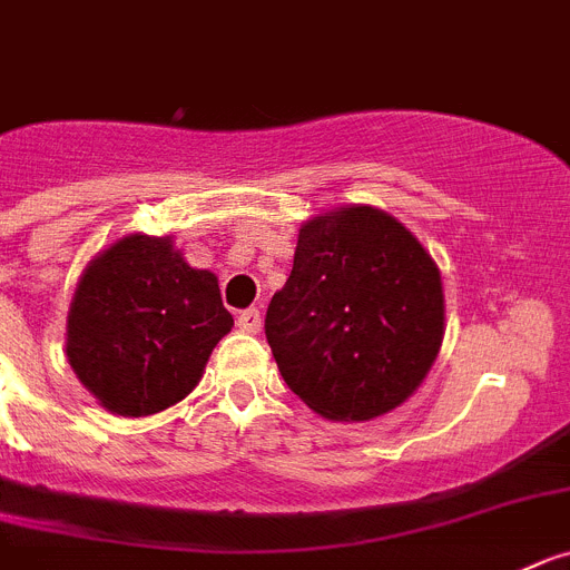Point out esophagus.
<instances>
[{
  "instance_id": "esophagus-1",
  "label": "esophagus",
  "mask_w": 570,
  "mask_h": 570,
  "mask_svg": "<svg viewBox=\"0 0 570 570\" xmlns=\"http://www.w3.org/2000/svg\"><path fill=\"white\" fill-rule=\"evenodd\" d=\"M237 325L243 327L245 333H259V327H263V313H259L257 307H248V311H243L237 316Z\"/></svg>"
}]
</instances>
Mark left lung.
Returning <instances> with one entry per match:
<instances>
[{
	"mask_svg": "<svg viewBox=\"0 0 570 570\" xmlns=\"http://www.w3.org/2000/svg\"><path fill=\"white\" fill-rule=\"evenodd\" d=\"M282 379L333 421L404 404L443 338L435 263L395 217L353 206L305 223L294 271L265 313Z\"/></svg>",
	"mask_w": 570,
	"mask_h": 570,
	"instance_id": "8db88e82",
	"label": "left lung"
}]
</instances>
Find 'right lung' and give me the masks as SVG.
<instances>
[{
    "mask_svg": "<svg viewBox=\"0 0 570 570\" xmlns=\"http://www.w3.org/2000/svg\"><path fill=\"white\" fill-rule=\"evenodd\" d=\"M232 325L212 271L189 268L171 239L132 234L83 271L67 358L109 412L153 415L195 390Z\"/></svg>",
    "mask_w": 570,
    "mask_h": 570,
    "instance_id": "1",
    "label": "right lung"
}]
</instances>
